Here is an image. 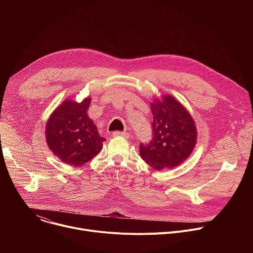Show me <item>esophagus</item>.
<instances>
[{
  "mask_svg": "<svg viewBox=\"0 0 253 253\" xmlns=\"http://www.w3.org/2000/svg\"><path fill=\"white\" fill-rule=\"evenodd\" d=\"M113 135H114V136H122V137H124V138H126V139L130 138V134H129V133H127V132H120V131H116V132H113Z\"/></svg>",
  "mask_w": 253,
  "mask_h": 253,
  "instance_id": "1",
  "label": "esophagus"
}]
</instances>
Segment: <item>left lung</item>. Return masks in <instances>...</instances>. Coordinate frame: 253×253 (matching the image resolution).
<instances>
[{"instance_id": "left-lung-1", "label": "left lung", "mask_w": 253, "mask_h": 253, "mask_svg": "<svg viewBox=\"0 0 253 253\" xmlns=\"http://www.w3.org/2000/svg\"><path fill=\"white\" fill-rule=\"evenodd\" d=\"M153 137L140 144V156L153 169H172L185 161L197 142L195 121L185 107L171 95H161L151 102Z\"/></svg>"}]
</instances>
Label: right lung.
<instances>
[{
  "label": "right lung",
  "instance_id": "right-lung-1",
  "mask_svg": "<svg viewBox=\"0 0 253 253\" xmlns=\"http://www.w3.org/2000/svg\"><path fill=\"white\" fill-rule=\"evenodd\" d=\"M91 98L78 103L66 99L50 115L45 129L49 149L62 162L81 166L93 159L106 140L88 116Z\"/></svg>",
  "mask_w": 253,
  "mask_h": 253
}]
</instances>
